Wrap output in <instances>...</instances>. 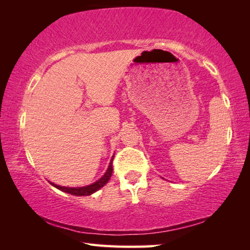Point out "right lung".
Wrapping results in <instances>:
<instances>
[{"label":"right lung","instance_id":"add662e5","mask_svg":"<svg viewBox=\"0 0 250 250\" xmlns=\"http://www.w3.org/2000/svg\"><path fill=\"white\" fill-rule=\"evenodd\" d=\"M112 161H113V156L111 158V161H110L109 163V167L107 168V171H105L104 174L100 177L98 181L94 182L92 184H89L87 186H80V188H68V186H61V185H57L55 183H52V182H49L50 184L55 188H58L59 191H62L65 193H68L71 194V195H76V196H88V195H91V194H94L95 192L98 191L101 188H104V186L108 183L110 177H111L112 174Z\"/></svg>","mask_w":250,"mask_h":250}]
</instances>
